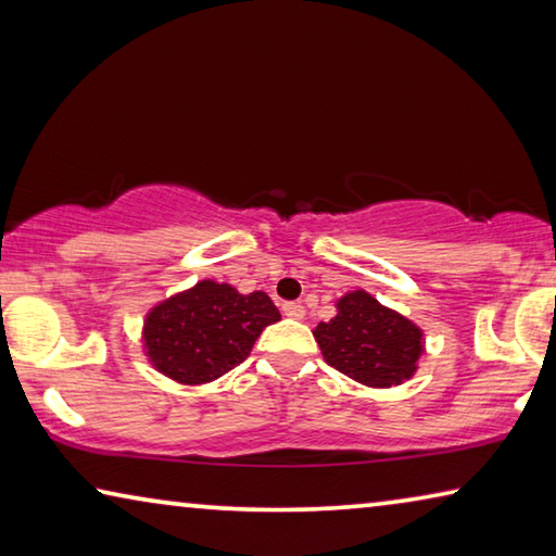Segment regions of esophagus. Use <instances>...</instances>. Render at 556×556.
Here are the masks:
<instances>
[{
	"mask_svg": "<svg viewBox=\"0 0 556 556\" xmlns=\"http://www.w3.org/2000/svg\"><path fill=\"white\" fill-rule=\"evenodd\" d=\"M281 314L285 316H289V318H296V321H301V318H304V306L299 304V301H289V304H285L281 306Z\"/></svg>",
	"mask_w": 556,
	"mask_h": 556,
	"instance_id": "obj_1",
	"label": "esophagus"
}]
</instances>
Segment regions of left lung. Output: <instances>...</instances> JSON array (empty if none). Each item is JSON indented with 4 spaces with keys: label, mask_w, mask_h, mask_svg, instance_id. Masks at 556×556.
<instances>
[{
    "label": "left lung",
    "mask_w": 556,
    "mask_h": 556,
    "mask_svg": "<svg viewBox=\"0 0 556 556\" xmlns=\"http://www.w3.org/2000/svg\"><path fill=\"white\" fill-rule=\"evenodd\" d=\"M336 308L331 321L314 331L331 368L368 388H392L417 372L425 353V331L417 324L363 289L348 291Z\"/></svg>",
    "instance_id": "1"
}]
</instances>
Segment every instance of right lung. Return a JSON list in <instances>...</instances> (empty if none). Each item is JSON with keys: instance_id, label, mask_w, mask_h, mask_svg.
Segmentation results:
<instances>
[{"instance_id": "add662e5", "label": "right lung", "mask_w": 556, "mask_h": 556, "mask_svg": "<svg viewBox=\"0 0 556 556\" xmlns=\"http://www.w3.org/2000/svg\"><path fill=\"white\" fill-rule=\"evenodd\" d=\"M265 291L240 294L203 279L164 299L144 318V353L154 368L181 384H203L240 365L269 324L279 321Z\"/></svg>"}]
</instances>
